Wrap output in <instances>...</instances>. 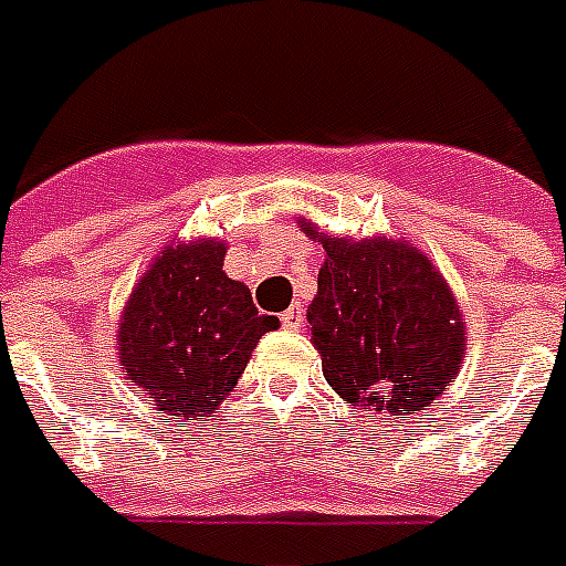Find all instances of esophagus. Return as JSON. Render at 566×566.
<instances>
[{"mask_svg":"<svg viewBox=\"0 0 566 566\" xmlns=\"http://www.w3.org/2000/svg\"><path fill=\"white\" fill-rule=\"evenodd\" d=\"M302 314H305V311L300 308V305H291V308L287 311H282V323H284V328H291V332H296V328H302Z\"/></svg>","mask_w":566,"mask_h":566,"instance_id":"1","label":"esophagus"}]
</instances>
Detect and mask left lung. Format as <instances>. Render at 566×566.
Here are the masks:
<instances>
[{"mask_svg": "<svg viewBox=\"0 0 566 566\" xmlns=\"http://www.w3.org/2000/svg\"><path fill=\"white\" fill-rule=\"evenodd\" d=\"M305 234L326 249L308 323L328 385L376 413L429 417L464 358L447 282L405 240L332 238L311 222Z\"/></svg>", "mask_w": 566, "mask_h": 566, "instance_id": "8db88e82", "label": "left lung"}]
</instances>
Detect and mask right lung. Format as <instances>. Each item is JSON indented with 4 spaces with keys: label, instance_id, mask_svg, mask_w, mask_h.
I'll return each mask as SVG.
<instances>
[{
    "label": "right lung",
    "instance_id": "add662e5",
    "mask_svg": "<svg viewBox=\"0 0 566 566\" xmlns=\"http://www.w3.org/2000/svg\"><path fill=\"white\" fill-rule=\"evenodd\" d=\"M226 247H167L119 319V367L172 420L211 413L238 385L258 340L279 319L258 314L247 284L222 273Z\"/></svg>",
    "mask_w": 566,
    "mask_h": 566
}]
</instances>
